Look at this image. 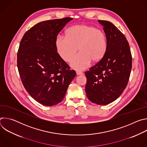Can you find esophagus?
Listing matches in <instances>:
<instances>
[{
  "instance_id": "esophagus-1",
  "label": "esophagus",
  "mask_w": 147,
  "mask_h": 147,
  "mask_svg": "<svg viewBox=\"0 0 147 147\" xmlns=\"http://www.w3.org/2000/svg\"><path fill=\"white\" fill-rule=\"evenodd\" d=\"M76 74H77V75H81V74H83L82 72L80 71H76Z\"/></svg>"
}]
</instances>
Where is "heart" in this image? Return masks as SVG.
Masks as SVG:
<instances>
[{"instance_id":"1","label":"heart","mask_w":147,"mask_h":147,"mask_svg":"<svg viewBox=\"0 0 147 147\" xmlns=\"http://www.w3.org/2000/svg\"><path fill=\"white\" fill-rule=\"evenodd\" d=\"M55 47L60 57L69 61L71 67L77 70L86 69L90 62L98 63L105 55L108 44L105 34L96 28L86 24L71 27L66 36L59 35L55 39Z\"/></svg>"}]
</instances>
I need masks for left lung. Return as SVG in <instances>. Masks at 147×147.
Returning a JSON list of instances; mask_svg holds the SVG:
<instances>
[{
  "mask_svg": "<svg viewBox=\"0 0 147 147\" xmlns=\"http://www.w3.org/2000/svg\"><path fill=\"white\" fill-rule=\"evenodd\" d=\"M103 27L108 48L103 58L86 71V92L92 103L105 105L117 99L126 87L132 67L129 44L112 23L98 20Z\"/></svg>",
  "mask_w": 147,
  "mask_h": 147,
  "instance_id": "1",
  "label": "left lung"
}]
</instances>
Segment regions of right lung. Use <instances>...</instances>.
Here are the masks:
<instances>
[{"instance_id": "obj_1", "label": "right lung", "mask_w": 147, "mask_h": 147, "mask_svg": "<svg viewBox=\"0 0 147 147\" xmlns=\"http://www.w3.org/2000/svg\"><path fill=\"white\" fill-rule=\"evenodd\" d=\"M72 20L66 17L40 22L28 30L20 42L17 67L21 80L30 95L45 106L61 102L76 75L55 47L56 36Z\"/></svg>"}]
</instances>
